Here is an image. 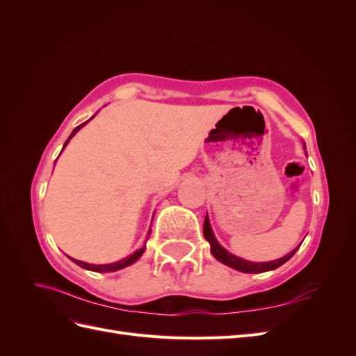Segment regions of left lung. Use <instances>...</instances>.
<instances>
[{
  "instance_id": "obj_1",
  "label": "left lung",
  "mask_w": 356,
  "mask_h": 356,
  "mask_svg": "<svg viewBox=\"0 0 356 356\" xmlns=\"http://www.w3.org/2000/svg\"><path fill=\"white\" fill-rule=\"evenodd\" d=\"M306 148V145H305ZM203 236L204 239H207L211 245V254L217 258V260L225 266H229L234 270H239L243 273H263V272H268V270H275V268L281 267L284 263H286L291 257L296 254V251L300 248V245L296 248V250L291 251L289 254H286L282 258H277V260L273 261H266V263H254V261H246L241 257H236L233 254H230L227 250H224V248L218 243L217 238H215V234L212 232L211 227V222L208 218V213L207 217H204V224H203Z\"/></svg>"
}]
</instances>
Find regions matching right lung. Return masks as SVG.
<instances>
[{
    "label": "right lung",
    "instance_id": "add662e5",
    "mask_svg": "<svg viewBox=\"0 0 356 356\" xmlns=\"http://www.w3.org/2000/svg\"><path fill=\"white\" fill-rule=\"evenodd\" d=\"M96 115V114H95ZM95 115H92L89 120H92V118L95 117ZM89 120L88 122H84V123H81L80 126H77L74 129V131L71 132V135H70V138L67 139V143L63 144V148H62V152L63 149H65V147L68 145V143L71 141V138L77 134L80 129L86 124V123H89ZM60 152V153H62ZM152 233V230L148 232V234ZM144 251H145V245H144V248H141V250H138V251H135L134 254H131L129 257H126V258H123V260H120V261H115V263H110V264H89V263H84V261H80V260H74V258H71V260L77 264V266H80V267H83V268H86V270H92V272H99V273H106V272H117V270H122V268H124V267H127V266H131V264H134L135 261H138L139 258H141V255L144 254Z\"/></svg>",
    "mask_w": 356,
    "mask_h": 356
}]
</instances>
